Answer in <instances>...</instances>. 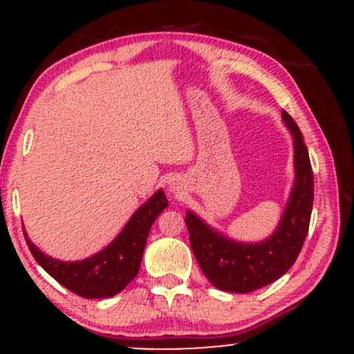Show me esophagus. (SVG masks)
Instances as JSON below:
<instances>
[{
  "label": "esophagus",
  "mask_w": 354,
  "mask_h": 354,
  "mask_svg": "<svg viewBox=\"0 0 354 354\" xmlns=\"http://www.w3.org/2000/svg\"><path fill=\"white\" fill-rule=\"evenodd\" d=\"M169 189H171L173 193H180V186H178V185H174V183H173L171 186H169Z\"/></svg>",
  "instance_id": "1"
}]
</instances>
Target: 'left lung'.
Masks as SVG:
<instances>
[{
  "instance_id": "left-lung-1",
  "label": "left lung",
  "mask_w": 354,
  "mask_h": 354,
  "mask_svg": "<svg viewBox=\"0 0 354 354\" xmlns=\"http://www.w3.org/2000/svg\"><path fill=\"white\" fill-rule=\"evenodd\" d=\"M281 118L293 138L295 181L273 234L258 243L236 241L186 211L194 258L209 283L221 291L251 293L281 278L295 265L308 234L315 198L310 154L293 118L286 111Z\"/></svg>"
}]
</instances>
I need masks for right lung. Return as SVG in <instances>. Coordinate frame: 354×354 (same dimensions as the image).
I'll use <instances>...</instances> for the list:
<instances>
[{
    "label": "right lung",
    "instance_id": "right-lung-1",
    "mask_svg": "<svg viewBox=\"0 0 354 354\" xmlns=\"http://www.w3.org/2000/svg\"><path fill=\"white\" fill-rule=\"evenodd\" d=\"M168 206L163 189H158L135 211L120 234L106 248L81 261H59L39 251L24 233L38 265L59 284L88 299L111 298L123 291L140 271L141 258L154 219Z\"/></svg>",
    "mask_w": 354,
    "mask_h": 354
}]
</instances>
